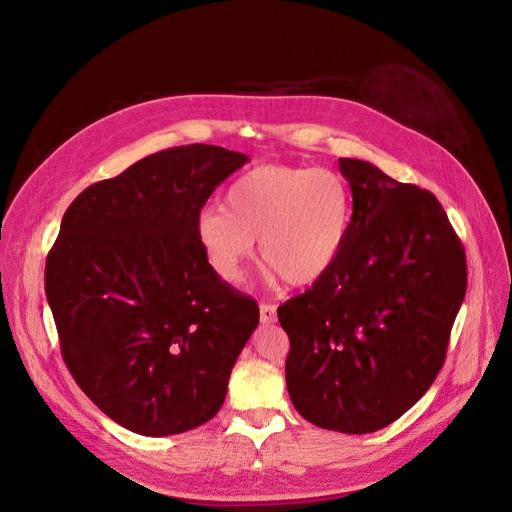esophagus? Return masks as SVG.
<instances>
[{"label": "esophagus", "instance_id": "1", "mask_svg": "<svg viewBox=\"0 0 512 512\" xmlns=\"http://www.w3.org/2000/svg\"><path fill=\"white\" fill-rule=\"evenodd\" d=\"M277 320V309L271 303H260V322L271 324Z\"/></svg>", "mask_w": 512, "mask_h": 512}]
</instances>
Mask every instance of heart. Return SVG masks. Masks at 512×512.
I'll return each mask as SVG.
<instances>
[{"instance_id": "heart-1", "label": "heart", "mask_w": 512, "mask_h": 512, "mask_svg": "<svg viewBox=\"0 0 512 512\" xmlns=\"http://www.w3.org/2000/svg\"><path fill=\"white\" fill-rule=\"evenodd\" d=\"M352 198L329 168L258 166L230 185L224 209H207L196 239L222 280L239 284L260 258L290 286L312 284L331 269L346 243Z\"/></svg>"}]
</instances>
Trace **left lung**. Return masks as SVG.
I'll return each instance as SVG.
<instances>
[{
	"instance_id": "8db88e82",
	"label": "left lung",
	"mask_w": 512,
	"mask_h": 512,
	"mask_svg": "<svg viewBox=\"0 0 512 512\" xmlns=\"http://www.w3.org/2000/svg\"><path fill=\"white\" fill-rule=\"evenodd\" d=\"M352 218L342 252L277 307L286 384L322 429L371 433L408 412L444 365L466 297V252L438 198L374 164L339 158Z\"/></svg>"
}]
</instances>
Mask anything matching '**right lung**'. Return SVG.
<instances>
[{"label":"right lung","mask_w":512,"mask_h":512,"mask_svg":"<svg viewBox=\"0 0 512 512\" xmlns=\"http://www.w3.org/2000/svg\"><path fill=\"white\" fill-rule=\"evenodd\" d=\"M245 153L183 145L89 185L64 213L44 290L72 378L115 423L173 436L218 414L258 303L215 273L200 209Z\"/></svg>","instance_id":"1"}]
</instances>
